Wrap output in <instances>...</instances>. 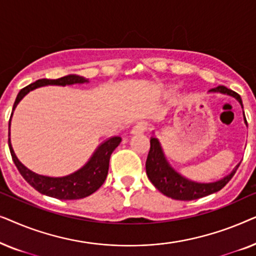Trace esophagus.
Here are the masks:
<instances>
[{"instance_id":"1","label":"esophagus","mask_w":256,"mask_h":256,"mask_svg":"<svg viewBox=\"0 0 256 256\" xmlns=\"http://www.w3.org/2000/svg\"><path fill=\"white\" fill-rule=\"evenodd\" d=\"M146 129H148V126H146L144 122H138V124L134 126V128L132 129V134L141 135L144 132H146Z\"/></svg>"}]
</instances>
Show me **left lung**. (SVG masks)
Instances as JSON below:
<instances>
[{"mask_svg":"<svg viewBox=\"0 0 256 256\" xmlns=\"http://www.w3.org/2000/svg\"><path fill=\"white\" fill-rule=\"evenodd\" d=\"M210 92L228 94V96L236 98L240 102L241 107H242V101H241L239 94L232 90H228L225 86H218L216 88L210 90ZM244 122L247 124L246 118H244ZM240 164H238L236 169L230 174H227L226 177H224L222 180L213 182V183H197V182H192L178 174L170 166L166 156H164L160 141L156 138H150V150L148 154V158H146V176H148L149 180L154 184V186L162 192L163 194H166V197L176 199V200H194V199L206 197V196L222 190L232 180Z\"/></svg>","mask_w":256,"mask_h":256,"instance_id":"left-lung-1","label":"left lung"}]
</instances>
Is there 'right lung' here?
I'll use <instances>...</instances> for the list:
<instances>
[{
  "mask_svg": "<svg viewBox=\"0 0 256 256\" xmlns=\"http://www.w3.org/2000/svg\"><path fill=\"white\" fill-rule=\"evenodd\" d=\"M88 82V79L84 78V76H76V74H68L62 76L59 79H40L34 82L26 87H24L20 90L17 94V98L15 100L12 107V113L15 108L20 100L26 96L30 90L34 88H38L40 86L46 85H59V86H66V85H73V84H84ZM10 116V120H12ZM9 132H10V121H9ZM10 136V132H9ZM121 138L120 136H114V138H108L107 141L98 146L96 152L90 157L88 162L84 166L82 169H79L76 172H73L68 176L64 177H48L42 176V174H37L32 172V171L28 169L20 162L17 158L14 149L12 146V142H10V138H8L10 154H12V160L15 163L17 169H18L20 174H22L24 180L32 186L34 190L40 192L42 194L48 196V197H54L57 199H62V200H73V199H82L85 197H88L99 188L104 182L106 180L108 168H110V158L112 152H114L115 148L120 144Z\"/></svg>",
  "mask_w": 256,
  "mask_h": 256,
  "instance_id": "obj_1",
  "label": "right lung"
}]
</instances>
